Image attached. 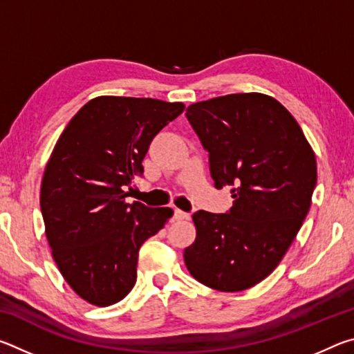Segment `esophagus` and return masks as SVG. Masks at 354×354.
Segmentation results:
<instances>
[{"label":"esophagus","instance_id":"esophagus-1","mask_svg":"<svg viewBox=\"0 0 354 354\" xmlns=\"http://www.w3.org/2000/svg\"><path fill=\"white\" fill-rule=\"evenodd\" d=\"M173 218L175 220H190V214H187V212H183V211H179V209H176L175 211V215H173Z\"/></svg>","mask_w":354,"mask_h":354}]
</instances>
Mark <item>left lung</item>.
<instances>
[{
    "mask_svg": "<svg viewBox=\"0 0 354 354\" xmlns=\"http://www.w3.org/2000/svg\"><path fill=\"white\" fill-rule=\"evenodd\" d=\"M185 117L209 153L214 185L231 187L234 198L226 214H194L185 267L211 289H250L278 267L306 218L315 154L292 113L268 95L200 101Z\"/></svg>",
    "mask_w": 354,
    "mask_h": 354,
    "instance_id": "1",
    "label": "left lung"
}]
</instances>
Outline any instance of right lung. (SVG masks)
<instances>
[{"mask_svg": "<svg viewBox=\"0 0 354 354\" xmlns=\"http://www.w3.org/2000/svg\"><path fill=\"white\" fill-rule=\"evenodd\" d=\"M183 103L98 97L84 104L59 137L41 179L40 209L59 272L77 295L111 306L137 279L142 243L173 211L127 203L128 185L160 129Z\"/></svg>", "mask_w": 354, "mask_h": 354, "instance_id": "right-lung-1", "label": "right lung"}]
</instances>
